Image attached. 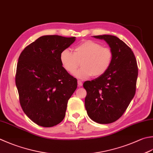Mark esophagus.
<instances>
[{
    "mask_svg": "<svg viewBox=\"0 0 153 153\" xmlns=\"http://www.w3.org/2000/svg\"><path fill=\"white\" fill-rule=\"evenodd\" d=\"M77 84H78V86L79 87H81V86H82V85H83V83L81 82L80 80H78L77 81Z\"/></svg>",
    "mask_w": 153,
    "mask_h": 153,
    "instance_id": "1",
    "label": "esophagus"
}]
</instances>
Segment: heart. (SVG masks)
I'll list each match as a JSON object with an SVG mask.
<instances>
[{
	"instance_id": "heart-1",
	"label": "heart",
	"mask_w": 153,
	"mask_h": 153,
	"mask_svg": "<svg viewBox=\"0 0 153 153\" xmlns=\"http://www.w3.org/2000/svg\"><path fill=\"white\" fill-rule=\"evenodd\" d=\"M113 58V52L109 47L103 46L97 42L85 40L74 47V53L65 49L59 56L62 67L69 74L74 73L79 79H88L91 76L99 77L109 70Z\"/></svg>"
}]
</instances>
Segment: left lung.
<instances>
[{"instance_id": "8db88e82", "label": "left lung", "mask_w": 153, "mask_h": 153, "mask_svg": "<svg viewBox=\"0 0 153 153\" xmlns=\"http://www.w3.org/2000/svg\"><path fill=\"white\" fill-rule=\"evenodd\" d=\"M104 40L113 52L110 68L97 78L83 83L85 107L89 118L100 124L115 122L123 114L134 96L138 67L133 51L115 36H94Z\"/></svg>"}]
</instances>
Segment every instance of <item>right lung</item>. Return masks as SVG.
<instances>
[{
	"label": "right lung",
	"mask_w": 153,
	"mask_h": 153,
	"mask_svg": "<svg viewBox=\"0 0 153 153\" xmlns=\"http://www.w3.org/2000/svg\"><path fill=\"white\" fill-rule=\"evenodd\" d=\"M76 37L43 36L26 46L17 64L15 81L20 105L38 125L51 127L64 119L77 79L62 67L59 56Z\"/></svg>",
	"instance_id": "1"
}]
</instances>
